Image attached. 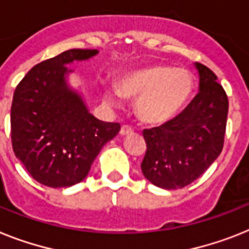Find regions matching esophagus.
Returning <instances> with one entry per match:
<instances>
[{
  "instance_id": "1",
  "label": "esophagus",
  "mask_w": 249,
  "mask_h": 249,
  "mask_svg": "<svg viewBox=\"0 0 249 249\" xmlns=\"http://www.w3.org/2000/svg\"><path fill=\"white\" fill-rule=\"evenodd\" d=\"M133 129H131V126H129V125H123L120 129V134L121 135H129L133 133Z\"/></svg>"
}]
</instances>
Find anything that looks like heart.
<instances>
[{"instance_id": "heart-1", "label": "heart", "mask_w": 249, "mask_h": 249, "mask_svg": "<svg viewBox=\"0 0 249 249\" xmlns=\"http://www.w3.org/2000/svg\"><path fill=\"white\" fill-rule=\"evenodd\" d=\"M194 89V81L187 71L170 66H148L121 76L119 92L135 99L138 116L149 124H162L175 118L187 104ZM105 99L119 105V95L106 89Z\"/></svg>"}]
</instances>
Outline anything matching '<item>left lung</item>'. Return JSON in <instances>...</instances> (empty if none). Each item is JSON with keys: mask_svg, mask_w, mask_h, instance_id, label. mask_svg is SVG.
<instances>
[{"mask_svg": "<svg viewBox=\"0 0 249 249\" xmlns=\"http://www.w3.org/2000/svg\"><path fill=\"white\" fill-rule=\"evenodd\" d=\"M199 93L187 107L160 126L144 129V177L160 189H182L212 166L224 145L228 96L218 77L201 63Z\"/></svg>", "mask_w": 249, "mask_h": 249, "instance_id": "1", "label": "left lung"}]
</instances>
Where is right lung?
<instances>
[{"instance_id": "right-lung-1", "label": "right lung", "mask_w": 249, "mask_h": 249, "mask_svg": "<svg viewBox=\"0 0 249 249\" xmlns=\"http://www.w3.org/2000/svg\"><path fill=\"white\" fill-rule=\"evenodd\" d=\"M96 49H71L26 73L14 92L11 141L15 156L31 177L48 187L81 182L101 148L120 130L89 114L81 95L70 89L67 64L86 60Z\"/></svg>"}]
</instances>
